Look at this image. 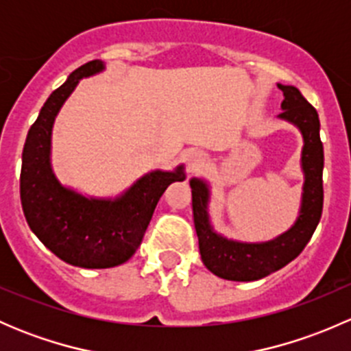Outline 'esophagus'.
I'll return each mask as SVG.
<instances>
[{
  "label": "esophagus",
  "mask_w": 351,
  "mask_h": 351,
  "mask_svg": "<svg viewBox=\"0 0 351 351\" xmlns=\"http://www.w3.org/2000/svg\"><path fill=\"white\" fill-rule=\"evenodd\" d=\"M185 158H186V162H189L190 168H195V166H198L202 161H204V153H202V151L192 149L186 153Z\"/></svg>",
  "instance_id": "obj_1"
}]
</instances>
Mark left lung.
<instances>
[{"label":"left lung","instance_id":"left-lung-1","mask_svg":"<svg viewBox=\"0 0 351 351\" xmlns=\"http://www.w3.org/2000/svg\"><path fill=\"white\" fill-rule=\"evenodd\" d=\"M278 88L284 91L282 113L278 117L299 127L304 137L302 169L306 180L295 224L274 241L267 243H238L222 238L214 232L208 221L207 183L198 178L190 182L202 261L212 274L226 280L251 282L280 270L302 253L323 214L324 153L319 137V115L295 86L278 84Z\"/></svg>","mask_w":351,"mask_h":351}]
</instances>
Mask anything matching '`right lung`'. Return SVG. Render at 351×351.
<instances>
[{"mask_svg": "<svg viewBox=\"0 0 351 351\" xmlns=\"http://www.w3.org/2000/svg\"><path fill=\"white\" fill-rule=\"evenodd\" d=\"M104 67L98 59L86 62L52 91L28 130L22 154L20 198L28 226L56 256L81 268H110L129 260L165 190L185 180L183 166L147 173L115 200L86 198L58 182L51 168L52 123L77 81Z\"/></svg>", "mask_w": 351, "mask_h": 351, "instance_id": "obj_1", "label": "right lung"}]
</instances>
